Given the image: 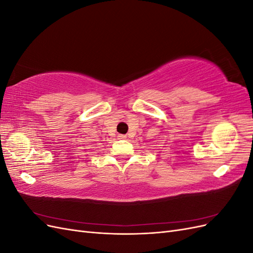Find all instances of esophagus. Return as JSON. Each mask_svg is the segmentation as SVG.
<instances>
[{
    "instance_id": "obj_1",
    "label": "esophagus",
    "mask_w": 253,
    "mask_h": 253,
    "mask_svg": "<svg viewBox=\"0 0 253 253\" xmlns=\"http://www.w3.org/2000/svg\"><path fill=\"white\" fill-rule=\"evenodd\" d=\"M118 138H119V139H126V135H122V134H119V135H118Z\"/></svg>"
}]
</instances>
